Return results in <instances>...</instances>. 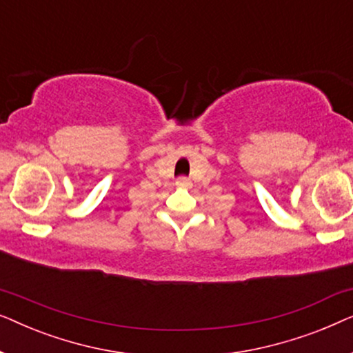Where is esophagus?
<instances>
[{
    "label": "esophagus",
    "mask_w": 353,
    "mask_h": 353,
    "mask_svg": "<svg viewBox=\"0 0 353 353\" xmlns=\"http://www.w3.org/2000/svg\"><path fill=\"white\" fill-rule=\"evenodd\" d=\"M175 185H176L178 188H190V186H191V181L188 180V178H178Z\"/></svg>",
    "instance_id": "34e87169"
}]
</instances>
